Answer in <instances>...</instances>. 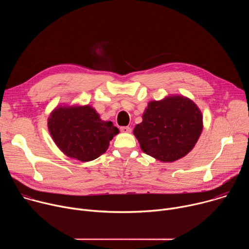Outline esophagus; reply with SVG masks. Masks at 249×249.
I'll return each mask as SVG.
<instances>
[{
    "instance_id": "esophagus-1",
    "label": "esophagus",
    "mask_w": 249,
    "mask_h": 249,
    "mask_svg": "<svg viewBox=\"0 0 249 249\" xmlns=\"http://www.w3.org/2000/svg\"><path fill=\"white\" fill-rule=\"evenodd\" d=\"M120 131L122 133H130L132 131V129L128 126H123V127H120Z\"/></svg>"
}]
</instances>
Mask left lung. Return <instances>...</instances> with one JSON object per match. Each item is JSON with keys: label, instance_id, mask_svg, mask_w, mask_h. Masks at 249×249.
<instances>
[{"label": "left lung", "instance_id": "obj_1", "mask_svg": "<svg viewBox=\"0 0 249 249\" xmlns=\"http://www.w3.org/2000/svg\"><path fill=\"white\" fill-rule=\"evenodd\" d=\"M203 116L197 105L182 95L151 101L133 133L147 155L171 162L186 156L202 133Z\"/></svg>", "mask_w": 249, "mask_h": 249}]
</instances>
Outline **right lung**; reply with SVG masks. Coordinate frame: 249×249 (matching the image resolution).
<instances>
[{"label": "right lung", "mask_w": 249, "mask_h": 249, "mask_svg": "<svg viewBox=\"0 0 249 249\" xmlns=\"http://www.w3.org/2000/svg\"><path fill=\"white\" fill-rule=\"evenodd\" d=\"M48 129L58 148L81 161L93 160L104 154L119 133L111 121H102L89 105L58 106L50 114Z\"/></svg>", "instance_id": "obj_1"}]
</instances>
